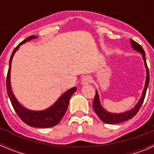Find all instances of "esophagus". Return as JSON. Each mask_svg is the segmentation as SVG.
Segmentation results:
<instances>
[{"mask_svg": "<svg viewBox=\"0 0 154 154\" xmlns=\"http://www.w3.org/2000/svg\"><path fill=\"white\" fill-rule=\"evenodd\" d=\"M91 82H92V79H91V77H89V75H86V76H84L83 78H82V79L81 81V84L82 85H85L91 83Z\"/></svg>", "mask_w": 154, "mask_h": 154, "instance_id": "obj_1", "label": "esophagus"}]
</instances>
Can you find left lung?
Instances as JSON below:
<instances>
[{"label":"left lung","mask_w":154,"mask_h":154,"mask_svg":"<svg viewBox=\"0 0 154 154\" xmlns=\"http://www.w3.org/2000/svg\"><path fill=\"white\" fill-rule=\"evenodd\" d=\"M130 42H131L132 48L133 49L136 50V51H139L142 54L143 59L144 61V65H145V67L146 69V82H145V86H144L142 96H141L140 99L139 100V102L137 103V104L135 106L133 107L132 109L129 110V111H126V112H123V113H111V112H109L108 111L105 109L102 105L100 104V101H99V94L98 92L96 90V96L94 98L93 103H92V107H93L94 111L96 112V113L97 114V116L99 117V119L103 121V123H108V124H116V123H122V122H124V121L128 120V119H132V118L136 115V114L138 112V111L140 109L141 106H142L143 103L144 101V99H145V96H146V89H147V87L149 85V69L147 67V64H146V58H145V51H144L143 48H142V46L140 45H139L137 42H136L135 41L131 40L130 39Z\"/></svg>","instance_id":"left-lung-1"}]
</instances>
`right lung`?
Segmentation results:
<instances>
[{
  "label": "right lung",
  "instance_id": "obj_1",
  "mask_svg": "<svg viewBox=\"0 0 154 154\" xmlns=\"http://www.w3.org/2000/svg\"><path fill=\"white\" fill-rule=\"evenodd\" d=\"M37 36L31 35L27 38L25 40L21 42L17 47L14 48L11 54L9 62V69H8V75H7V92L11 100L14 109L15 110L16 113L21 118V120L27 125L32 127L38 128H48L55 126L58 124L65 115L68 106H69V100L71 96L75 92L76 88L73 87L72 89L63 93L60 98L55 102L54 104L49 108L46 109L42 111H33L26 109L22 106L20 103L17 100L14 95L12 92L11 86V62L14 53L19 48L20 45L25 43L26 42L36 38Z\"/></svg>",
  "mask_w": 154,
  "mask_h": 154
}]
</instances>
